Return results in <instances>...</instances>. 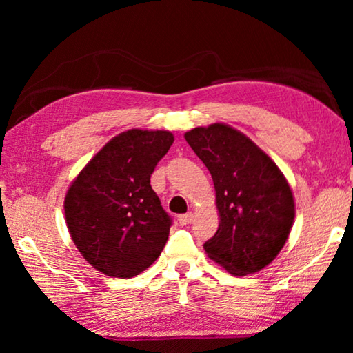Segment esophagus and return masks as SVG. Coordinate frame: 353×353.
Instances as JSON below:
<instances>
[{"instance_id": "34e87169", "label": "esophagus", "mask_w": 353, "mask_h": 353, "mask_svg": "<svg viewBox=\"0 0 353 353\" xmlns=\"http://www.w3.org/2000/svg\"><path fill=\"white\" fill-rule=\"evenodd\" d=\"M191 221H193V213H185V214H181V216H179V224L181 225H187V224H190Z\"/></svg>"}]
</instances>
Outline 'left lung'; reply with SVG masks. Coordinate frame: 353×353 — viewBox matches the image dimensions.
I'll list each match as a JSON object with an SVG mask.
<instances>
[{
	"instance_id": "left-lung-1",
	"label": "left lung",
	"mask_w": 353,
	"mask_h": 353,
	"mask_svg": "<svg viewBox=\"0 0 353 353\" xmlns=\"http://www.w3.org/2000/svg\"><path fill=\"white\" fill-rule=\"evenodd\" d=\"M210 171L219 227L207 255L234 276L261 271L285 246L294 223V198L283 172L255 143L229 124L185 132Z\"/></svg>"
}]
</instances>
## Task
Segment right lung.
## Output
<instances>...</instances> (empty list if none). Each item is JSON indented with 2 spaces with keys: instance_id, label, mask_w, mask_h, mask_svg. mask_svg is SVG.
Masks as SVG:
<instances>
[{
  "instance_id": "obj_1",
  "label": "right lung",
  "mask_w": 353,
  "mask_h": 353,
  "mask_svg": "<svg viewBox=\"0 0 353 353\" xmlns=\"http://www.w3.org/2000/svg\"><path fill=\"white\" fill-rule=\"evenodd\" d=\"M172 141L170 130H126L70 185L63 208L71 240L105 276H139L165 248L171 218L151 187V174Z\"/></svg>"
}]
</instances>
